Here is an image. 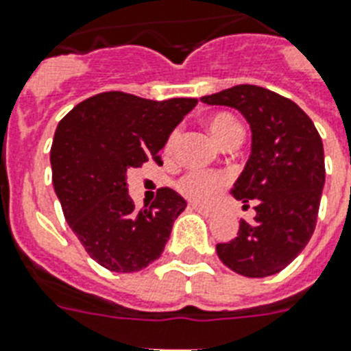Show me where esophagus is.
Listing matches in <instances>:
<instances>
[{
	"label": "esophagus",
	"instance_id": "34e87169",
	"mask_svg": "<svg viewBox=\"0 0 351 351\" xmlns=\"http://www.w3.org/2000/svg\"><path fill=\"white\" fill-rule=\"evenodd\" d=\"M193 209H195L196 213H200V215L207 216V218H210V216H215V209H209V207H204V205L193 204Z\"/></svg>",
	"mask_w": 351,
	"mask_h": 351
}]
</instances>
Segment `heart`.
Instances as JSON below:
<instances>
[{
  "label": "heart",
  "instance_id": "1",
  "mask_svg": "<svg viewBox=\"0 0 351 351\" xmlns=\"http://www.w3.org/2000/svg\"><path fill=\"white\" fill-rule=\"evenodd\" d=\"M207 128L210 136L215 138L218 146H225L232 138H241V126L234 117L229 113H215L209 117ZM176 144V133L169 136L166 144V151H171ZM225 187V178L218 173H207V171H189L176 182V189L185 198H189L198 204H207L215 200L220 195V191Z\"/></svg>",
  "mask_w": 351,
  "mask_h": 351
}]
</instances>
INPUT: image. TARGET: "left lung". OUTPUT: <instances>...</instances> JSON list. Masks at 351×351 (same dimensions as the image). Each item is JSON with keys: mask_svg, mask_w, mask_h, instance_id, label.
<instances>
[{"mask_svg": "<svg viewBox=\"0 0 351 351\" xmlns=\"http://www.w3.org/2000/svg\"><path fill=\"white\" fill-rule=\"evenodd\" d=\"M202 102L234 108L252 131L249 160L230 195L256 202L254 221L240 220L234 240L216 245L218 258L247 278L278 274L314 234L324 187L323 141L295 102L267 88L238 84Z\"/></svg>", "mask_w": 351, "mask_h": 351, "instance_id": "obj_1", "label": "left lung"}]
</instances>
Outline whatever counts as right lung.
I'll return each instance as SVG.
<instances>
[{
	"instance_id": "add662e5",
	"label": "right lung",
	"mask_w": 351,
	"mask_h": 351,
	"mask_svg": "<svg viewBox=\"0 0 351 351\" xmlns=\"http://www.w3.org/2000/svg\"><path fill=\"white\" fill-rule=\"evenodd\" d=\"M196 102L104 92L79 102L57 124L50 149L53 189L70 229L104 269L136 272L164 252L187 204L162 187L147 209L136 210L128 171L147 160L162 164L158 151Z\"/></svg>"
}]
</instances>
